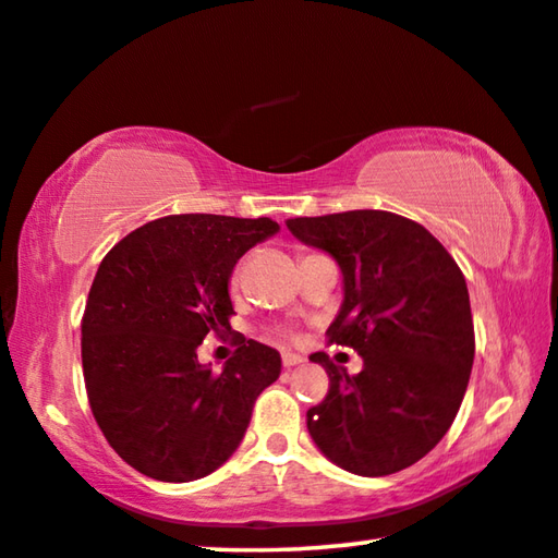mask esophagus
Returning <instances> with one entry per match:
<instances>
[{"mask_svg":"<svg viewBox=\"0 0 558 558\" xmlns=\"http://www.w3.org/2000/svg\"><path fill=\"white\" fill-rule=\"evenodd\" d=\"M303 362H305V360L300 357V355H293V352H282V367H286V369L303 365Z\"/></svg>","mask_w":558,"mask_h":558,"instance_id":"34e87169","label":"esophagus"}]
</instances>
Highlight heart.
Wrapping results in <instances>:
<instances>
[{
    "label": "heart",
    "mask_w": 558,
    "mask_h": 558,
    "mask_svg": "<svg viewBox=\"0 0 558 558\" xmlns=\"http://www.w3.org/2000/svg\"><path fill=\"white\" fill-rule=\"evenodd\" d=\"M231 288H238V270L231 276ZM280 335L282 338H295V332L290 327H280Z\"/></svg>",
    "instance_id": "1"
}]
</instances>
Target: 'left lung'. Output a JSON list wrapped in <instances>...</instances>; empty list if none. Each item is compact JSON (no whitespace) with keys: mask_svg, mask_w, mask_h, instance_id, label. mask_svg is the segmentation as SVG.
I'll return each mask as SVG.
<instances>
[{"mask_svg":"<svg viewBox=\"0 0 558 558\" xmlns=\"http://www.w3.org/2000/svg\"><path fill=\"white\" fill-rule=\"evenodd\" d=\"M286 226L340 263L344 303L327 342L355 350L365 365L348 375L313 352L330 387L307 410L311 437L352 474L407 470L447 435L470 383L474 323L462 270L427 228L390 210Z\"/></svg>","mask_w":558,"mask_h":558,"instance_id":"8db88e82","label":"left lung"}]
</instances>
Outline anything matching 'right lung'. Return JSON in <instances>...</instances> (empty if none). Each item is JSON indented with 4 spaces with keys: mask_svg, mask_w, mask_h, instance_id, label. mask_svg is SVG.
Masks as SVG:
<instances>
[{
    "mask_svg": "<svg viewBox=\"0 0 558 558\" xmlns=\"http://www.w3.org/2000/svg\"><path fill=\"white\" fill-rule=\"evenodd\" d=\"M270 218L181 214L136 228L106 253L82 317L86 397L123 462L158 482H193L235 452L253 404L280 375L278 350L233 332L223 373L198 344L231 332L228 278Z\"/></svg>",
    "mask_w": 558,
    "mask_h": 558,
    "instance_id": "add662e5",
    "label": "right lung"
}]
</instances>
